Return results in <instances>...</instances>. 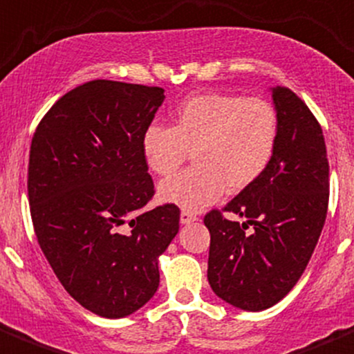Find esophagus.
<instances>
[{
    "mask_svg": "<svg viewBox=\"0 0 354 354\" xmlns=\"http://www.w3.org/2000/svg\"><path fill=\"white\" fill-rule=\"evenodd\" d=\"M197 214H194V212H190V211H181V214H180V221H181V225H190V223H194V221H197Z\"/></svg>",
    "mask_w": 354,
    "mask_h": 354,
    "instance_id": "esophagus-1",
    "label": "esophagus"
}]
</instances>
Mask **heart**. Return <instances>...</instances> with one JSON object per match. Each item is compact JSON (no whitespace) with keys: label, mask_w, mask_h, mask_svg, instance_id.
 <instances>
[{"label":"heart","mask_w":354,"mask_h":354,"mask_svg":"<svg viewBox=\"0 0 354 354\" xmlns=\"http://www.w3.org/2000/svg\"><path fill=\"white\" fill-rule=\"evenodd\" d=\"M279 114L264 98L198 93L181 102L173 128L159 122L142 135L145 164L159 176L173 173L194 152L192 169L159 185V198L183 211H201L225 194L252 185L272 164L279 145Z\"/></svg>","instance_id":"b5f03b06"}]
</instances>
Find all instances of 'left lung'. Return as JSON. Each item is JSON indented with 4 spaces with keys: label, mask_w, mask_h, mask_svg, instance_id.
Masks as SVG:
<instances>
[{
    "label": "left lung",
    "mask_w": 354,
    "mask_h": 354,
    "mask_svg": "<svg viewBox=\"0 0 354 354\" xmlns=\"http://www.w3.org/2000/svg\"><path fill=\"white\" fill-rule=\"evenodd\" d=\"M272 90L279 145L261 178L204 218L211 233L207 280L216 296L243 311L275 306L301 279L327 218L328 160L308 105L283 86ZM250 230H247L248 226Z\"/></svg>",
    "instance_id": "left-lung-1"
}]
</instances>
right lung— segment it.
Returning <instances> with one entry per match:
<instances>
[{
    "label": "right lung",
    "mask_w": 354,
    "mask_h": 354,
    "mask_svg": "<svg viewBox=\"0 0 354 354\" xmlns=\"http://www.w3.org/2000/svg\"><path fill=\"white\" fill-rule=\"evenodd\" d=\"M157 86L97 81L46 112L29 156L30 216L64 289L91 313L124 318L159 287V256L180 230V209L153 195L142 135L164 102Z\"/></svg>",
    "instance_id": "obj_1"
}]
</instances>
